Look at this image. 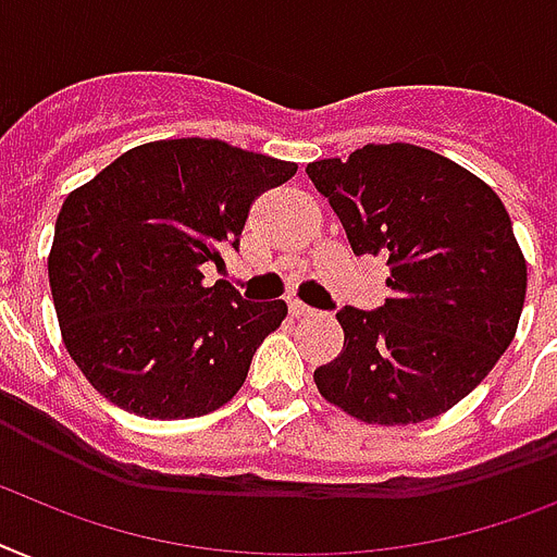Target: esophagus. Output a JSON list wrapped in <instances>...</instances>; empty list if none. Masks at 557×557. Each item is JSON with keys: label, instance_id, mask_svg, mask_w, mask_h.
I'll list each match as a JSON object with an SVG mask.
<instances>
[{"label": "esophagus", "instance_id": "esophagus-1", "mask_svg": "<svg viewBox=\"0 0 557 557\" xmlns=\"http://www.w3.org/2000/svg\"><path fill=\"white\" fill-rule=\"evenodd\" d=\"M288 311H292V318H297V320H302V318H314V314H318V311L309 309V306H306V302H297V300H294L292 306H288Z\"/></svg>", "mask_w": 557, "mask_h": 557}]
</instances>
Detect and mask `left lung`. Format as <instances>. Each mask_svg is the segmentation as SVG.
I'll return each mask as SVG.
<instances>
[{"label":"left lung","instance_id":"8db88e82","mask_svg":"<svg viewBox=\"0 0 557 557\" xmlns=\"http://www.w3.org/2000/svg\"><path fill=\"white\" fill-rule=\"evenodd\" d=\"M357 257H386L377 311H337L343 351L318 392L377 426L432 420L463 400L512 343L527 260L504 202L481 176L409 143L363 146L306 169Z\"/></svg>","mask_w":557,"mask_h":557}]
</instances>
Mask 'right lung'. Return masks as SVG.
<instances>
[{"mask_svg": "<svg viewBox=\"0 0 557 557\" xmlns=\"http://www.w3.org/2000/svg\"><path fill=\"white\" fill-rule=\"evenodd\" d=\"M297 165L220 139H157L67 194L48 255L67 355L99 395L139 418H200L246 383L283 300L202 283L237 248L248 208Z\"/></svg>", "mask_w": 557, "mask_h": 557, "instance_id": "add662e5", "label": "right lung"}]
</instances>
